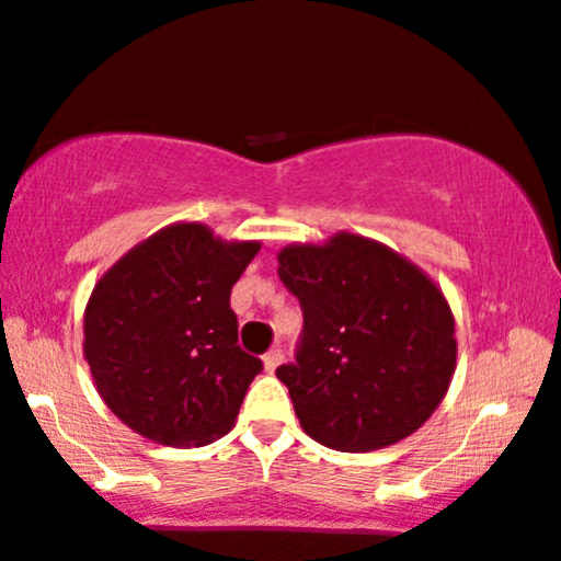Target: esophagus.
Instances as JSON below:
<instances>
[{
  "mask_svg": "<svg viewBox=\"0 0 561 561\" xmlns=\"http://www.w3.org/2000/svg\"><path fill=\"white\" fill-rule=\"evenodd\" d=\"M282 360H285L282 350H268V353L263 355V368H266V374H274V370L279 368Z\"/></svg>",
  "mask_w": 561,
  "mask_h": 561,
  "instance_id": "34e87169",
  "label": "esophagus"
}]
</instances>
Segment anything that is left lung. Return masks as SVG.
I'll return each instance as SVG.
<instances>
[{"mask_svg": "<svg viewBox=\"0 0 561 561\" xmlns=\"http://www.w3.org/2000/svg\"><path fill=\"white\" fill-rule=\"evenodd\" d=\"M276 259L302 308L295 363L276 368L302 431L340 451L415 434L442 404L457 363L442 289L404 255L350 232L287 245Z\"/></svg>", "mask_w": 561, "mask_h": 561, "instance_id": "8db88e82", "label": "left lung"}]
</instances>
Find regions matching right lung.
<instances>
[{
    "mask_svg": "<svg viewBox=\"0 0 561 561\" xmlns=\"http://www.w3.org/2000/svg\"><path fill=\"white\" fill-rule=\"evenodd\" d=\"M261 242L178 221L127 251L93 287L83 353L101 400L167 447H204L234 426L261 374L238 345L232 285Z\"/></svg>",
    "mask_w": 561,
    "mask_h": 561,
    "instance_id": "obj_1",
    "label": "right lung"
}]
</instances>
